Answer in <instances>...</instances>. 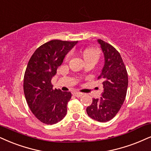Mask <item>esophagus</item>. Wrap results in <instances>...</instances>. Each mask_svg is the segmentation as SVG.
<instances>
[{
	"label": "esophagus",
	"mask_w": 151,
	"mask_h": 151,
	"mask_svg": "<svg viewBox=\"0 0 151 151\" xmlns=\"http://www.w3.org/2000/svg\"><path fill=\"white\" fill-rule=\"evenodd\" d=\"M73 94L76 96H77V97H81V96H82L83 95V93L78 92H73Z\"/></svg>",
	"instance_id": "34e87169"
}]
</instances>
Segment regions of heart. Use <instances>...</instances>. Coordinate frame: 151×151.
Returning <instances> with one entry per match:
<instances>
[{"instance_id":"heart-1","label":"heart","mask_w":151,"mask_h":151,"mask_svg":"<svg viewBox=\"0 0 151 151\" xmlns=\"http://www.w3.org/2000/svg\"><path fill=\"white\" fill-rule=\"evenodd\" d=\"M70 55V53L66 55V59H67L69 58ZM100 55H101V52L98 48H87L83 52V57L86 62L87 61H94L96 63L100 58Z\"/></svg>"}]
</instances>
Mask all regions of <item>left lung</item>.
I'll use <instances>...</instances> for the list:
<instances>
[{
  "mask_svg": "<svg viewBox=\"0 0 151 151\" xmlns=\"http://www.w3.org/2000/svg\"><path fill=\"white\" fill-rule=\"evenodd\" d=\"M104 55V65L99 80L103 81L104 90L100 99H93L87 108L91 118L101 122L111 120L116 115L127 94L128 76L118 51L108 42L99 39Z\"/></svg>",
  "mask_w": 151,
  "mask_h": 151,
  "instance_id": "8db88e82",
  "label": "left lung"
}]
</instances>
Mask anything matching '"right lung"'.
I'll return each mask as SVG.
<instances>
[{
  "mask_svg": "<svg viewBox=\"0 0 151 151\" xmlns=\"http://www.w3.org/2000/svg\"><path fill=\"white\" fill-rule=\"evenodd\" d=\"M78 41L52 40L40 46L29 59L24 77V92L31 112L40 122L53 124L64 118L70 92L53 89L51 80L65 56Z\"/></svg>",
  "mask_w": 151,
  "mask_h": 151,
  "instance_id": "1",
  "label": "right lung"
}]
</instances>
